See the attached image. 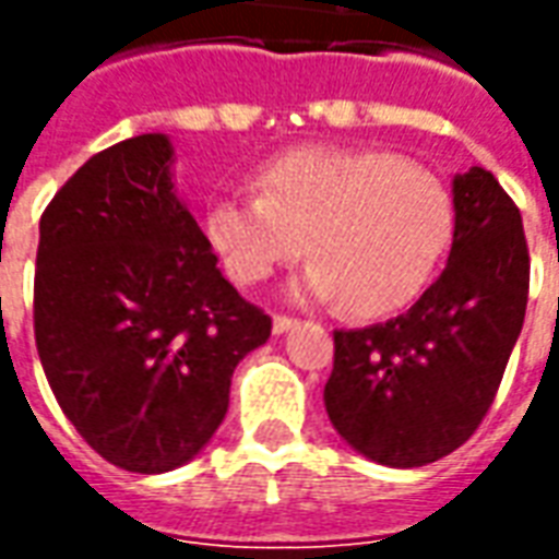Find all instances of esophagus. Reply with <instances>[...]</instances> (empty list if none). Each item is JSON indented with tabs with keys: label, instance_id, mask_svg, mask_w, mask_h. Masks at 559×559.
<instances>
[{
	"label": "esophagus",
	"instance_id": "esophagus-1",
	"mask_svg": "<svg viewBox=\"0 0 559 559\" xmlns=\"http://www.w3.org/2000/svg\"><path fill=\"white\" fill-rule=\"evenodd\" d=\"M296 323H299L296 317L275 314V320H272V332H275V335H284V332H290V329L296 326Z\"/></svg>",
	"mask_w": 559,
	"mask_h": 559
}]
</instances>
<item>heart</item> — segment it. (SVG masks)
Segmentation results:
<instances>
[{"instance_id": "1", "label": "heart", "mask_w": 559, "mask_h": 559, "mask_svg": "<svg viewBox=\"0 0 559 559\" xmlns=\"http://www.w3.org/2000/svg\"><path fill=\"white\" fill-rule=\"evenodd\" d=\"M260 194L209 203L206 236L236 284H260L305 254L293 290L386 317L419 296L455 230L445 185L380 148L299 146L257 170Z\"/></svg>"}]
</instances>
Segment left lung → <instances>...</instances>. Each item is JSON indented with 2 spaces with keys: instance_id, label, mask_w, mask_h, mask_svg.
Returning a JSON list of instances; mask_svg holds the SVG:
<instances>
[{
  "instance_id": "8db88e82",
  "label": "left lung",
  "mask_w": 559,
  "mask_h": 559,
  "mask_svg": "<svg viewBox=\"0 0 559 559\" xmlns=\"http://www.w3.org/2000/svg\"><path fill=\"white\" fill-rule=\"evenodd\" d=\"M449 263L419 302L368 329L335 332L326 413L347 443L386 467L455 452L491 411L530 290L521 212L493 173L455 176Z\"/></svg>"
}]
</instances>
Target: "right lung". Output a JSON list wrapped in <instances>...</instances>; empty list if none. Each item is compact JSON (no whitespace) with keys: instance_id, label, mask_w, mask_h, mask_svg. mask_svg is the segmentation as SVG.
<instances>
[{"instance_id":"1","label":"right lung","mask_w":559,"mask_h":559,"mask_svg":"<svg viewBox=\"0 0 559 559\" xmlns=\"http://www.w3.org/2000/svg\"><path fill=\"white\" fill-rule=\"evenodd\" d=\"M173 146L92 155L41 215L35 344L59 407L116 467L167 473L212 440L272 317L245 302L173 191Z\"/></svg>"}]
</instances>
